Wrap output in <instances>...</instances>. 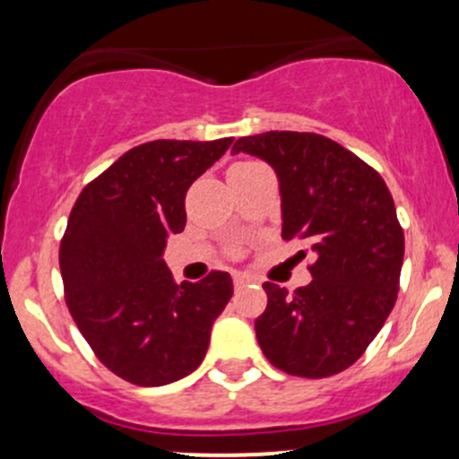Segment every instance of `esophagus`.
Wrapping results in <instances>:
<instances>
[{"label":"esophagus","mask_w":459,"mask_h":459,"mask_svg":"<svg viewBox=\"0 0 459 459\" xmlns=\"http://www.w3.org/2000/svg\"><path fill=\"white\" fill-rule=\"evenodd\" d=\"M249 282H252V278H249L247 273H234V287H236V290H243V287H247Z\"/></svg>","instance_id":"esophagus-1"}]
</instances>
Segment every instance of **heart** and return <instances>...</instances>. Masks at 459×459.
Here are the masks:
<instances>
[{"label":"heart","mask_w":459,"mask_h":459,"mask_svg":"<svg viewBox=\"0 0 459 459\" xmlns=\"http://www.w3.org/2000/svg\"><path fill=\"white\" fill-rule=\"evenodd\" d=\"M252 163V160H243V163H236V165H249Z\"/></svg>","instance_id":"b5f03b06"}]
</instances>
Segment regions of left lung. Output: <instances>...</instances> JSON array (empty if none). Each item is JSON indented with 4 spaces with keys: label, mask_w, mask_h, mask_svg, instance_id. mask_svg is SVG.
Here are the masks:
<instances>
[{
    "label": "left lung",
    "mask_w": 459,
    "mask_h": 459,
    "mask_svg": "<svg viewBox=\"0 0 459 459\" xmlns=\"http://www.w3.org/2000/svg\"><path fill=\"white\" fill-rule=\"evenodd\" d=\"M231 152L276 169L282 238L305 240L316 254L307 287L290 294L263 285L258 344L290 376H335L367 351L398 299L404 231L394 196L371 165L316 132L243 136Z\"/></svg>",
    "instance_id": "left-lung-1"
}]
</instances>
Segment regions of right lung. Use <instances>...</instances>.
Returning <instances> with one entry per match:
<instances>
[{"instance_id":"1","label":"right lung","mask_w":459,"mask_h":459,"mask_svg":"<svg viewBox=\"0 0 459 459\" xmlns=\"http://www.w3.org/2000/svg\"><path fill=\"white\" fill-rule=\"evenodd\" d=\"M231 141L136 145L90 181L70 212L59 247L65 305L101 365L136 386L195 371L231 299L228 272L177 285L163 261L165 238L186 228L187 190Z\"/></svg>"}]
</instances>
